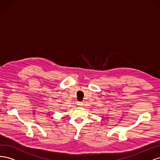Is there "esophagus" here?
<instances>
[{
    "mask_svg": "<svg viewBox=\"0 0 160 160\" xmlns=\"http://www.w3.org/2000/svg\"><path fill=\"white\" fill-rule=\"evenodd\" d=\"M77 105H79V106H82L83 105V103L82 102H78V101L77 102Z\"/></svg>",
    "mask_w": 160,
    "mask_h": 160,
    "instance_id": "1",
    "label": "esophagus"
}]
</instances>
